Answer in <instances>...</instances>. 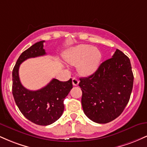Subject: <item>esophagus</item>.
I'll return each mask as SVG.
<instances>
[{
    "mask_svg": "<svg viewBox=\"0 0 147 147\" xmlns=\"http://www.w3.org/2000/svg\"><path fill=\"white\" fill-rule=\"evenodd\" d=\"M72 84L73 86H77L79 84V80L75 77H73L72 78Z\"/></svg>",
    "mask_w": 147,
    "mask_h": 147,
    "instance_id": "1",
    "label": "esophagus"
}]
</instances>
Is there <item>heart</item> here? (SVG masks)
<instances>
[{
    "label": "heart",
    "instance_id": "1",
    "mask_svg": "<svg viewBox=\"0 0 147 147\" xmlns=\"http://www.w3.org/2000/svg\"><path fill=\"white\" fill-rule=\"evenodd\" d=\"M102 53L98 48L82 44L70 49L64 58L71 65H78V71L82 76H90L97 71L102 61Z\"/></svg>",
    "mask_w": 147,
    "mask_h": 147
}]
</instances>
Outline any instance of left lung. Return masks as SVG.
<instances>
[{
    "label": "left lung",
    "instance_id": "1",
    "mask_svg": "<svg viewBox=\"0 0 147 147\" xmlns=\"http://www.w3.org/2000/svg\"><path fill=\"white\" fill-rule=\"evenodd\" d=\"M133 79L129 57L117 49L112 58L101 63L95 73L79 79L86 115L99 124L119 117L129 103Z\"/></svg>",
    "mask_w": 147,
    "mask_h": 147
}]
</instances>
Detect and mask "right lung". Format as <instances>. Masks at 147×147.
<instances>
[{"label":"right lung","mask_w":147,"mask_h":147,"mask_svg":"<svg viewBox=\"0 0 147 147\" xmlns=\"http://www.w3.org/2000/svg\"><path fill=\"white\" fill-rule=\"evenodd\" d=\"M44 42H37L25 50L18 57L12 71V94L16 105L27 119L41 126L50 125L62 115L64 99L72 88V79L67 82L52 79L48 85L38 90H28L21 84L18 75L20 65L28 59L46 55Z\"/></svg>","instance_id":"add662e5"}]
</instances>
